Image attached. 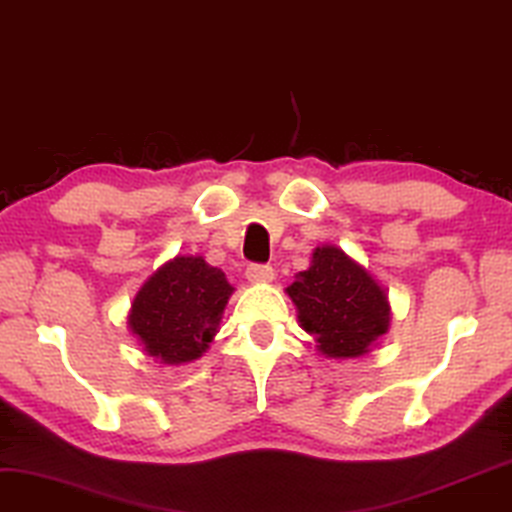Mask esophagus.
I'll list each match as a JSON object with an SVG mask.
<instances>
[{
	"mask_svg": "<svg viewBox=\"0 0 512 512\" xmlns=\"http://www.w3.org/2000/svg\"><path fill=\"white\" fill-rule=\"evenodd\" d=\"M245 276H248L250 283H269L274 278V269L269 264H250L245 269Z\"/></svg>",
	"mask_w": 512,
	"mask_h": 512,
	"instance_id": "obj_1",
	"label": "esophagus"
}]
</instances>
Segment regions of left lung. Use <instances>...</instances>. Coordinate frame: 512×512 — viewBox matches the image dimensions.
<instances>
[{
  "label": "left lung",
  "mask_w": 512,
  "mask_h": 512,
  "mask_svg": "<svg viewBox=\"0 0 512 512\" xmlns=\"http://www.w3.org/2000/svg\"><path fill=\"white\" fill-rule=\"evenodd\" d=\"M302 328L323 354L352 359L390 326L385 290L340 248H316L312 267L288 288Z\"/></svg>",
  "instance_id": "8db88e82"
}]
</instances>
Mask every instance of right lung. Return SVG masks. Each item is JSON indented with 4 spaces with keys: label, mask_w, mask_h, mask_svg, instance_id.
<instances>
[{
    "label": "right lung",
    "mask_w": 512,
    "mask_h": 512,
    "mask_svg": "<svg viewBox=\"0 0 512 512\" xmlns=\"http://www.w3.org/2000/svg\"><path fill=\"white\" fill-rule=\"evenodd\" d=\"M231 290L224 271L203 257H177L139 290L129 326L151 357L184 364L208 349Z\"/></svg>",
    "instance_id": "add662e5"
}]
</instances>
